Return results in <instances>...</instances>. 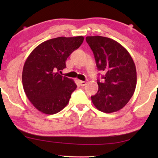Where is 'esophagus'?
<instances>
[{
  "mask_svg": "<svg viewBox=\"0 0 158 158\" xmlns=\"http://www.w3.org/2000/svg\"><path fill=\"white\" fill-rule=\"evenodd\" d=\"M79 83H80V85H81V86H85V85H86V84H87V82H86V81H80Z\"/></svg>",
  "mask_w": 158,
  "mask_h": 158,
  "instance_id": "34e87169",
  "label": "esophagus"
}]
</instances>
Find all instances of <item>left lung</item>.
Returning a JSON list of instances; mask_svg holds the SVG:
<instances>
[{
	"label": "left lung",
	"instance_id": "8db88e82",
	"mask_svg": "<svg viewBox=\"0 0 158 158\" xmlns=\"http://www.w3.org/2000/svg\"><path fill=\"white\" fill-rule=\"evenodd\" d=\"M94 52L98 70L105 75L97 81L98 90L91 96L99 111L113 113L124 108L135 93L137 70L132 58L122 45L112 39L101 36L86 37Z\"/></svg>",
	"mask_w": 158,
	"mask_h": 158
}]
</instances>
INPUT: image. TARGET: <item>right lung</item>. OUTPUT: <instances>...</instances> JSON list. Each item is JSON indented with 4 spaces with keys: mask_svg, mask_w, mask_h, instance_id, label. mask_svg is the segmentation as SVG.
Here are the masks:
<instances>
[{
    "mask_svg": "<svg viewBox=\"0 0 158 158\" xmlns=\"http://www.w3.org/2000/svg\"><path fill=\"white\" fill-rule=\"evenodd\" d=\"M84 40L82 36H60L38 45L26 60L22 83L26 96L45 114H57L68 105L77 85L73 79L59 74L65 62Z\"/></svg>",
    "mask_w": 158,
    "mask_h": 158,
    "instance_id": "1",
    "label": "right lung"
}]
</instances>
